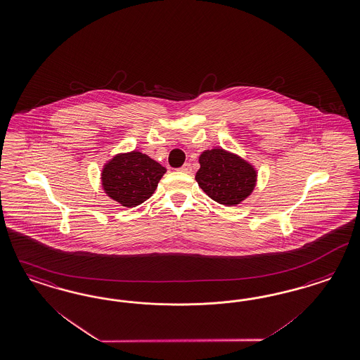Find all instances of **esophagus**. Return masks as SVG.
Listing matches in <instances>:
<instances>
[{"label":"esophagus","instance_id":"obj_1","mask_svg":"<svg viewBox=\"0 0 360 360\" xmlns=\"http://www.w3.org/2000/svg\"><path fill=\"white\" fill-rule=\"evenodd\" d=\"M180 171L184 172V174H191V172H192V167H191L189 162H186V164H184V165L180 168Z\"/></svg>","mask_w":360,"mask_h":360}]
</instances>
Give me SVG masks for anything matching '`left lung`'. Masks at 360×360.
I'll return each mask as SVG.
<instances>
[{
    "instance_id": "8db88e82",
    "label": "left lung",
    "mask_w": 360,
    "mask_h": 360,
    "mask_svg": "<svg viewBox=\"0 0 360 360\" xmlns=\"http://www.w3.org/2000/svg\"><path fill=\"white\" fill-rule=\"evenodd\" d=\"M196 181L211 198L226 207L238 205L253 192L257 171L251 162L223 148L204 150Z\"/></svg>"
}]
</instances>
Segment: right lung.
Wrapping results in <instances>:
<instances>
[{"label": "right lung", "mask_w": 360, "mask_h": 360, "mask_svg": "<svg viewBox=\"0 0 360 360\" xmlns=\"http://www.w3.org/2000/svg\"><path fill=\"white\" fill-rule=\"evenodd\" d=\"M167 169L146 153L132 150L117 153L101 172V184L108 196L122 207L132 208L149 199Z\"/></svg>", "instance_id": "1"}]
</instances>
